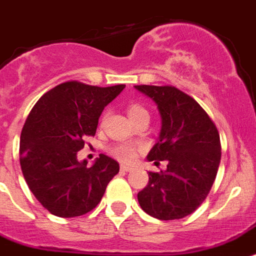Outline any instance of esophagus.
Returning a JSON list of instances; mask_svg holds the SVG:
<instances>
[{"mask_svg":"<svg viewBox=\"0 0 256 256\" xmlns=\"http://www.w3.org/2000/svg\"><path fill=\"white\" fill-rule=\"evenodd\" d=\"M121 170H122V172H126V173H128V172L134 170V168H132V166H128V165L122 164V165H121Z\"/></svg>","mask_w":256,"mask_h":256,"instance_id":"esophagus-1","label":"esophagus"}]
</instances>
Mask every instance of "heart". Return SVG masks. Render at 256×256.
<instances>
[{
	"instance_id": "1",
	"label": "heart",
	"mask_w": 256,
	"mask_h": 256,
	"mask_svg": "<svg viewBox=\"0 0 256 256\" xmlns=\"http://www.w3.org/2000/svg\"><path fill=\"white\" fill-rule=\"evenodd\" d=\"M128 116L132 121L143 116H148V112L142 105L132 104L128 106ZM112 154L124 161H132L135 158V147L132 144H118L112 148Z\"/></svg>"
}]
</instances>
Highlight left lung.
Instances as JSON below:
<instances>
[{
    "label": "left lung",
    "mask_w": 256,
    "mask_h": 256,
    "mask_svg": "<svg viewBox=\"0 0 256 256\" xmlns=\"http://www.w3.org/2000/svg\"><path fill=\"white\" fill-rule=\"evenodd\" d=\"M158 105L161 130L148 161H166V169L148 172L138 192L142 210L158 220H178L204 202L218 174L220 135L194 98L172 86H134Z\"/></svg>",
    "instance_id": "8db88e82"
}]
</instances>
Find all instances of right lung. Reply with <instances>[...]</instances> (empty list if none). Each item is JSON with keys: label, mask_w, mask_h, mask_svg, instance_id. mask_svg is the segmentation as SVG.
I'll return each mask as SVG.
<instances>
[{"label": "right lung", "mask_w": 256, "mask_h": 256, "mask_svg": "<svg viewBox=\"0 0 256 256\" xmlns=\"http://www.w3.org/2000/svg\"><path fill=\"white\" fill-rule=\"evenodd\" d=\"M124 88L66 82L32 108L20 134L19 160L30 190L50 214L75 218L92 211L120 172L117 161L106 154L87 166L76 154L84 147L83 138L96 134L98 117Z\"/></svg>", "instance_id": "add662e5"}]
</instances>
